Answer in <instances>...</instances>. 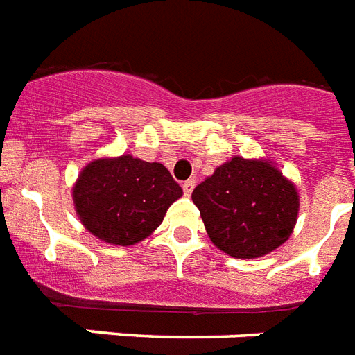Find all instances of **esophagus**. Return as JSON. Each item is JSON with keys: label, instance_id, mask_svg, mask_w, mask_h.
Listing matches in <instances>:
<instances>
[{"label": "esophagus", "instance_id": "esophagus-1", "mask_svg": "<svg viewBox=\"0 0 355 355\" xmlns=\"http://www.w3.org/2000/svg\"><path fill=\"white\" fill-rule=\"evenodd\" d=\"M194 187H196L194 180H187L185 183H183V192H185V196H191L192 191H194Z\"/></svg>", "mask_w": 355, "mask_h": 355}]
</instances>
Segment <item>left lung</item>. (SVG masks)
<instances>
[{
    "label": "left lung",
    "instance_id": "8db88e82",
    "mask_svg": "<svg viewBox=\"0 0 355 355\" xmlns=\"http://www.w3.org/2000/svg\"><path fill=\"white\" fill-rule=\"evenodd\" d=\"M211 242L234 258H258L290 238L299 192L268 159L232 157L192 192Z\"/></svg>",
    "mask_w": 355,
    "mask_h": 355
}]
</instances>
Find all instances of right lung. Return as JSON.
Listing matches in <instances>:
<instances>
[{"instance_id":"1","label":"right lung","mask_w":355,"mask_h":355,"mask_svg":"<svg viewBox=\"0 0 355 355\" xmlns=\"http://www.w3.org/2000/svg\"><path fill=\"white\" fill-rule=\"evenodd\" d=\"M181 196L163 164L130 154L92 161L73 187L82 225L113 245H133L150 236Z\"/></svg>"}]
</instances>
